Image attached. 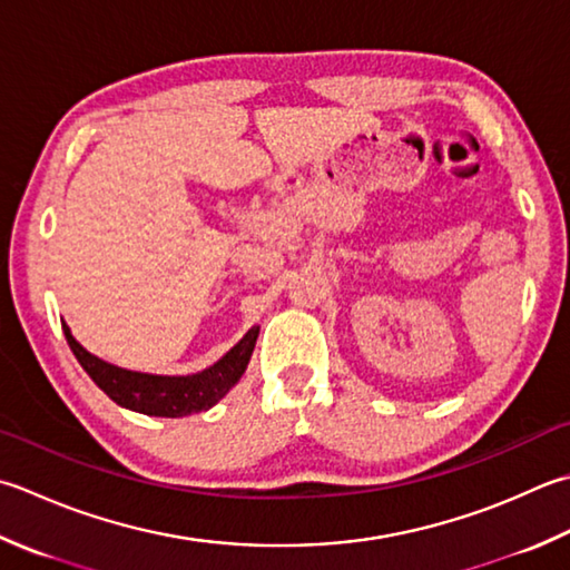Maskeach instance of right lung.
Here are the masks:
<instances>
[{
  "instance_id": "add662e5",
  "label": "right lung",
  "mask_w": 570,
  "mask_h": 570,
  "mask_svg": "<svg viewBox=\"0 0 570 570\" xmlns=\"http://www.w3.org/2000/svg\"><path fill=\"white\" fill-rule=\"evenodd\" d=\"M63 336L69 341L76 361L81 363L83 371L91 375V381L104 390L114 403L142 412V415L185 417L215 405L217 400L225 397L229 393V387L239 381L242 373L247 371L256 336H259V326H252L247 331V336L234 345L227 355H222L215 365H209L207 371L180 377L132 373L100 361L71 336L66 323Z\"/></svg>"
}]
</instances>
